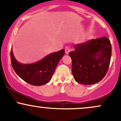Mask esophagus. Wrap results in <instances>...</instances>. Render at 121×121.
I'll return each mask as SVG.
<instances>
[{
  "instance_id": "obj_1",
  "label": "esophagus",
  "mask_w": 121,
  "mask_h": 121,
  "mask_svg": "<svg viewBox=\"0 0 121 121\" xmlns=\"http://www.w3.org/2000/svg\"><path fill=\"white\" fill-rule=\"evenodd\" d=\"M65 53H66V55H68V54L69 53V52H70V49H69V48L68 47H65Z\"/></svg>"
}]
</instances>
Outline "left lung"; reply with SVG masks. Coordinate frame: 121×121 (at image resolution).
<instances>
[{
    "label": "left lung",
    "mask_w": 121,
    "mask_h": 121,
    "mask_svg": "<svg viewBox=\"0 0 121 121\" xmlns=\"http://www.w3.org/2000/svg\"><path fill=\"white\" fill-rule=\"evenodd\" d=\"M69 53L73 77L80 84L92 85L102 80L108 72L112 56L108 38L102 37L74 46Z\"/></svg>",
    "instance_id": "left-lung-1"
}]
</instances>
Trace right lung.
<instances>
[{"label": "right lung", "instance_id": "obj_1", "mask_svg": "<svg viewBox=\"0 0 121 121\" xmlns=\"http://www.w3.org/2000/svg\"><path fill=\"white\" fill-rule=\"evenodd\" d=\"M64 54L65 50L62 49L50 53L36 62L23 64L16 60L11 49V64L13 70L22 80L32 85L41 86L49 82L60 60Z\"/></svg>", "mask_w": 121, "mask_h": 121}]
</instances>
